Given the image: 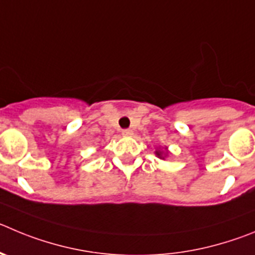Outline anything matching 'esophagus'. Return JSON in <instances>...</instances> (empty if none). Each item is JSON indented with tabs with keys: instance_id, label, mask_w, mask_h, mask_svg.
<instances>
[{
	"instance_id": "1",
	"label": "esophagus",
	"mask_w": 255,
	"mask_h": 255,
	"mask_svg": "<svg viewBox=\"0 0 255 255\" xmlns=\"http://www.w3.org/2000/svg\"><path fill=\"white\" fill-rule=\"evenodd\" d=\"M123 135H124V136H131L132 131H131V130H129V129H125V130H123Z\"/></svg>"
}]
</instances>
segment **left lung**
<instances>
[{
  "label": "left lung",
  "mask_w": 255,
  "mask_h": 255,
  "mask_svg": "<svg viewBox=\"0 0 255 255\" xmlns=\"http://www.w3.org/2000/svg\"><path fill=\"white\" fill-rule=\"evenodd\" d=\"M155 154H156V156H158V158H162V159H164V156H165V155H163V151L156 150ZM165 154H167V153H165Z\"/></svg>",
  "instance_id": "left-lung-1"
}]
</instances>
